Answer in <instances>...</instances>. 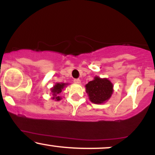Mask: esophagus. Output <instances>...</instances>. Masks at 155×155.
Listing matches in <instances>:
<instances>
[{"instance_id":"obj_1","label":"esophagus","mask_w":155,"mask_h":155,"mask_svg":"<svg viewBox=\"0 0 155 155\" xmlns=\"http://www.w3.org/2000/svg\"><path fill=\"white\" fill-rule=\"evenodd\" d=\"M74 83L78 84H81V80H80L79 79H74Z\"/></svg>"}]
</instances>
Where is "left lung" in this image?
Wrapping results in <instances>:
<instances>
[{"label": "left lung", "instance_id": "8db88e82", "mask_svg": "<svg viewBox=\"0 0 155 155\" xmlns=\"http://www.w3.org/2000/svg\"><path fill=\"white\" fill-rule=\"evenodd\" d=\"M89 99L95 104H104L111 97L114 92V85L107 78L95 76L92 81L85 85Z\"/></svg>", "mask_w": 155, "mask_h": 155}]
</instances>
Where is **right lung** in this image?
Masks as SVG:
<instances>
[{
    "mask_svg": "<svg viewBox=\"0 0 155 155\" xmlns=\"http://www.w3.org/2000/svg\"><path fill=\"white\" fill-rule=\"evenodd\" d=\"M68 84V83H56L51 88V95H52V97H51V99L54 101H59L62 99L61 97H60L59 94L62 92V90H63L64 88L66 87L67 85Z\"/></svg>",
    "mask_w": 155,
    "mask_h": 155,
    "instance_id": "right-lung-1",
    "label": "right lung"
}]
</instances>
